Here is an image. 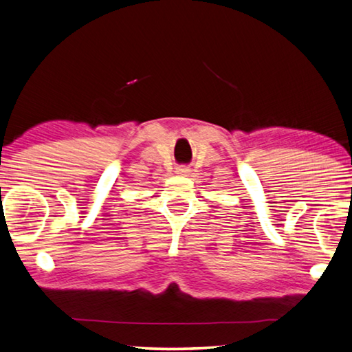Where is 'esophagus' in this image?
Here are the masks:
<instances>
[{"label": "esophagus", "instance_id": "obj_1", "mask_svg": "<svg viewBox=\"0 0 352 352\" xmlns=\"http://www.w3.org/2000/svg\"><path fill=\"white\" fill-rule=\"evenodd\" d=\"M177 172H178V174H182V175H186V174H189L190 170L188 168H178Z\"/></svg>", "mask_w": 352, "mask_h": 352}]
</instances>
